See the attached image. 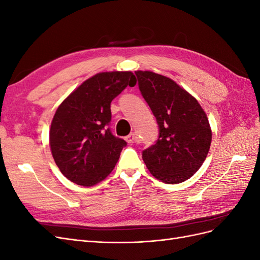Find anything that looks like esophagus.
Here are the masks:
<instances>
[{
  "label": "esophagus",
  "mask_w": 260,
  "mask_h": 260,
  "mask_svg": "<svg viewBox=\"0 0 260 260\" xmlns=\"http://www.w3.org/2000/svg\"><path fill=\"white\" fill-rule=\"evenodd\" d=\"M124 139H125V141H127L128 143H135L136 141H137V135H136V133L132 132V133H130L129 136L125 137Z\"/></svg>",
  "instance_id": "34e87169"
}]
</instances>
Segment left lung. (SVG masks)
<instances>
[{
	"mask_svg": "<svg viewBox=\"0 0 260 260\" xmlns=\"http://www.w3.org/2000/svg\"><path fill=\"white\" fill-rule=\"evenodd\" d=\"M139 90L156 118L159 135L142 152L149 172L165 183L191 178L206 159L211 130L208 118L190 93L152 72H136Z\"/></svg>",
	"mask_w": 260,
	"mask_h": 260,
	"instance_id": "1",
	"label": "left lung"
}]
</instances>
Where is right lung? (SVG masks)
Wrapping results in <instances>:
<instances>
[{
    "label": "right lung",
    "mask_w": 260,
    "mask_h": 260,
    "mask_svg": "<svg viewBox=\"0 0 260 260\" xmlns=\"http://www.w3.org/2000/svg\"><path fill=\"white\" fill-rule=\"evenodd\" d=\"M137 79L131 72L101 73L85 80L58 106L50 145L60 172L74 183L91 186L104 180L127 145L109 123L112 101Z\"/></svg>",
    "instance_id": "1"
}]
</instances>
